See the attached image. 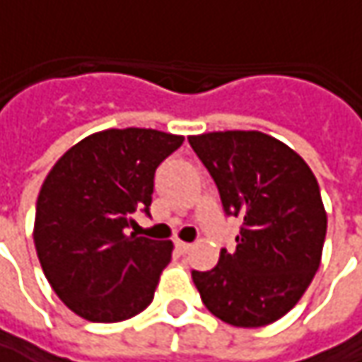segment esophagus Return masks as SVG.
I'll return each mask as SVG.
<instances>
[{"instance_id": "esophagus-1", "label": "esophagus", "mask_w": 362, "mask_h": 362, "mask_svg": "<svg viewBox=\"0 0 362 362\" xmlns=\"http://www.w3.org/2000/svg\"><path fill=\"white\" fill-rule=\"evenodd\" d=\"M190 249H192V245H190V243H184V241H176V251H178V253H182V255H184V253H188Z\"/></svg>"}]
</instances>
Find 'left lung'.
Returning <instances> with one entry per match:
<instances>
[{
	"label": "left lung",
	"instance_id": "left-lung-1",
	"mask_svg": "<svg viewBox=\"0 0 362 362\" xmlns=\"http://www.w3.org/2000/svg\"><path fill=\"white\" fill-rule=\"evenodd\" d=\"M227 214L243 225L211 272H192L209 312L239 328L286 316L320 267L326 211L310 165L261 132L190 135Z\"/></svg>",
	"mask_w": 362,
	"mask_h": 362
}]
</instances>
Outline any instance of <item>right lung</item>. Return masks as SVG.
<instances>
[{"label": "right lung", "instance_id": "obj_1", "mask_svg": "<svg viewBox=\"0 0 362 362\" xmlns=\"http://www.w3.org/2000/svg\"><path fill=\"white\" fill-rule=\"evenodd\" d=\"M184 137L105 129L72 146L48 172L36 202L34 245L56 296L90 322H121L153 300L172 241L127 235L150 214L158 165Z\"/></svg>", "mask_w": 362, "mask_h": 362}]
</instances>
